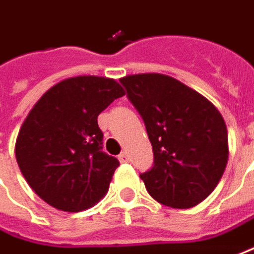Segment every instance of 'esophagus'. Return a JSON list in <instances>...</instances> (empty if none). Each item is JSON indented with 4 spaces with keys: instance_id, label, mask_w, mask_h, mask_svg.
I'll list each match as a JSON object with an SVG mask.
<instances>
[{
    "instance_id": "esophagus-1",
    "label": "esophagus",
    "mask_w": 254,
    "mask_h": 254,
    "mask_svg": "<svg viewBox=\"0 0 254 254\" xmlns=\"http://www.w3.org/2000/svg\"><path fill=\"white\" fill-rule=\"evenodd\" d=\"M118 159L121 160L122 163H127V162H129V160H130V158H129L127 152H121V153H119V156H118Z\"/></svg>"
}]
</instances>
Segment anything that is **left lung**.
Here are the masks:
<instances>
[{
  "mask_svg": "<svg viewBox=\"0 0 254 254\" xmlns=\"http://www.w3.org/2000/svg\"><path fill=\"white\" fill-rule=\"evenodd\" d=\"M121 83L152 143L153 165L139 175L149 194L179 209L200 203L215 189L227 163V129L220 112L166 75H130Z\"/></svg>",
  "mask_w": 254,
  "mask_h": 254,
  "instance_id": "obj_1",
  "label": "left lung"
}]
</instances>
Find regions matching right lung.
<instances>
[{
	"mask_svg": "<svg viewBox=\"0 0 254 254\" xmlns=\"http://www.w3.org/2000/svg\"><path fill=\"white\" fill-rule=\"evenodd\" d=\"M102 76H76L52 86L24 121L15 156L28 185L64 212H81L108 192L119 160L102 150L98 115L124 96Z\"/></svg>",
	"mask_w": 254,
	"mask_h": 254,
	"instance_id": "obj_1",
	"label": "right lung"
}]
</instances>
